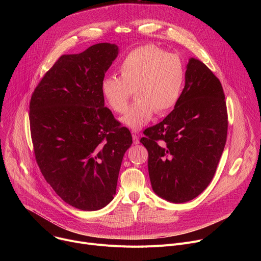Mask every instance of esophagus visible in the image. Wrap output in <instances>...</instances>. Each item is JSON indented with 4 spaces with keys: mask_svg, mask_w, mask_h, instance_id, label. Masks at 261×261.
<instances>
[{
    "mask_svg": "<svg viewBox=\"0 0 261 261\" xmlns=\"http://www.w3.org/2000/svg\"><path fill=\"white\" fill-rule=\"evenodd\" d=\"M132 138H133V142L135 143V144H138L139 143V139H138V136L136 135V134H132Z\"/></svg>",
    "mask_w": 261,
    "mask_h": 261,
    "instance_id": "34e87169",
    "label": "esophagus"
}]
</instances>
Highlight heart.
I'll list each match as a JSON object with an SVG mask.
<instances>
[{"instance_id": "obj_1", "label": "heart", "mask_w": 261, "mask_h": 261, "mask_svg": "<svg viewBox=\"0 0 261 261\" xmlns=\"http://www.w3.org/2000/svg\"><path fill=\"white\" fill-rule=\"evenodd\" d=\"M119 71L120 77L107 76L102 81V96L111 110L124 114L134 92L136 101L122 118L134 131L143 128L155 113H166L180 97L185 66L177 55L166 54L154 45L140 46L124 58Z\"/></svg>"}]
</instances>
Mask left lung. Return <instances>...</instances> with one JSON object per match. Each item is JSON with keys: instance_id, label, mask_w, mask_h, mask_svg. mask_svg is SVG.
<instances>
[{"instance_id": "1", "label": "left lung", "mask_w": 261, "mask_h": 261, "mask_svg": "<svg viewBox=\"0 0 261 261\" xmlns=\"http://www.w3.org/2000/svg\"><path fill=\"white\" fill-rule=\"evenodd\" d=\"M185 80L174 109L140 139L154 192L174 203L192 200L210 185L228 128L225 95L215 74L192 58Z\"/></svg>"}]
</instances>
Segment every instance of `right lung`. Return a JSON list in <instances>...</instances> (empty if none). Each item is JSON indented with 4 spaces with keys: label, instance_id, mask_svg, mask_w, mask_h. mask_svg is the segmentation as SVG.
Returning <instances> with one entry per match:
<instances>
[{
    "label": "right lung",
    "instance_id": "obj_1",
    "mask_svg": "<svg viewBox=\"0 0 261 261\" xmlns=\"http://www.w3.org/2000/svg\"><path fill=\"white\" fill-rule=\"evenodd\" d=\"M116 44L98 43L64 55L44 74L30 102L36 162L55 192L82 211L114 198L132 136L104 106L101 83L117 58Z\"/></svg>",
    "mask_w": 261,
    "mask_h": 261
}]
</instances>
